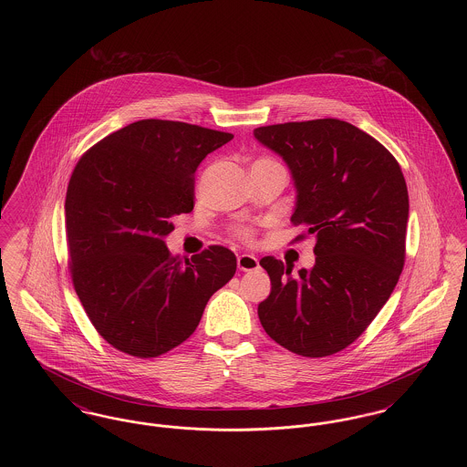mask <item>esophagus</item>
<instances>
[{
	"label": "esophagus",
	"instance_id": "34e87169",
	"mask_svg": "<svg viewBox=\"0 0 467 467\" xmlns=\"http://www.w3.org/2000/svg\"><path fill=\"white\" fill-rule=\"evenodd\" d=\"M238 267L242 271H254V269L259 267V259L252 254H244V255L238 257Z\"/></svg>",
	"mask_w": 467,
	"mask_h": 467
}]
</instances>
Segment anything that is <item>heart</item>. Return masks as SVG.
Returning <instances> with one entry per match:
<instances>
[{
  "instance_id": "1",
  "label": "heart",
  "mask_w": 467,
  "mask_h": 467,
  "mask_svg": "<svg viewBox=\"0 0 467 467\" xmlns=\"http://www.w3.org/2000/svg\"><path fill=\"white\" fill-rule=\"evenodd\" d=\"M259 161H271V159H259ZM271 162H275V161H271ZM236 236H240L242 240H250V238H252V229H248V227H238V229H236Z\"/></svg>"
}]
</instances>
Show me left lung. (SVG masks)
<instances>
[{"instance_id": "8db88e82", "label": "left lung", "mask_w": 467, "mask_h": 467, "mask_svg": "<svg viewBox=\"0 0 467 467\" xmlns=\"http://www.w3.org/2000/svg\"><path fill=\"white\" fill-rule=\"evenodd\" d=\"M254 136L287 162L297 192L290 223L317 240L315 266L297 275L271 255L261 259L271 294L259 320L297 356H333L368 329L400 280L406 180L379 141L339 119L265 126Z\"/></svg>"}]
</instances>
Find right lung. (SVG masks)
Returning <instances> with one entry per match:
<instances>
[{"label":"right lung","mask_w":467,"mask_h":467,"mask_svg":"<svg viewBox=\"0 0 467 467\" xmlns=\"http://www.w3.org/2000/svg\"><path fill=\"white\" fill-rule=\"evenodd\" d=\"M233 134L187 122H133L80 157L69 183L67 242L75 292L92 326L128 356L159 357L196 331L208 299L236 273L212 244L175 257L171 217L194 208V173Z\"/></svg>","instance_id":"add662e5"}]
</instances>
